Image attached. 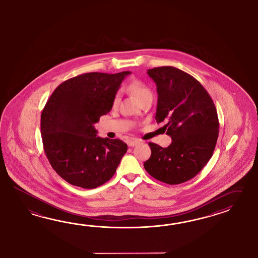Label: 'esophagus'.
Masks as SVG:
<instances>
[{
  "instance_id": "34e87169",
  "label": "esophagus",
  "mask_w": 258,
  "mask_h": 258,
  "mask_svg": "<svg viewBox=\"0 0 258 258\" xmlns=\"http://www.w3.org/2000/svg\"><path fill=\"white\" fill-rule=\"evenodd\" d=\"M138 144H140L139 140L133 139L131 140V141L127 143V146H128V147H135V146H137Z\"/></svg>"
}]
</instances>
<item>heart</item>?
Returning a JSON list of instances; mask_svg holds the SVG:
<instances>
[{
  "mask_svg": "<svg viewBox=\"0 0 258 258\" xmlns=\"http://www.w3.org/2000/svg\"><path fill=\"white\" fill-rule=\"evenodd\" d=\"M127 92H130L132 95H133L135 98L142 102L144 99L148 98H152V91L147 86V84H144L141 81H133L131 84L127 85L126 87ZM120 96L119 94H116L115 97L113 98V104H117L119 101Z\"/></svg>",
  "mask_w": 258,
  "mask_h": 258,
  "instance_id": "1",
  "label": "heart"
}]
</instances>
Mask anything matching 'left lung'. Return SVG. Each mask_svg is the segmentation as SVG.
<instances>
[{
    "mask_svg": "<svg viewBox=\"0 0 258 258\" xmlns=\"http://www.w3.org/2000/svg\"><path fill=\"white\" fill-rule=\"evenodd\" d=\"M157 85V123L167 121L168 147L149 143L144 166L154 178L170 185L188 181L209 162L216 147L219 120L209 93L194 77L173 67L147 70Z\"/></svg>",
    "mask_w": 258,
    "mask_h": 258,
    "instance_id": "obj_1",
    "label": "left lung"
}]
</instances>
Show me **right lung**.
Returning <instances> with one entry per match:
<instances>
[{
  "label": "right lung",
  "mask_w": 258,
  "mask_h": 258,
  "mask_svg": "<svg viewBox=\"0 0 258 258\" xmlns=\"http://www.w3.org/2000/svg\"><path fill=\"white\" fill-rule=\"evenodd\" d=\"M131 71L85 73L60 84L41 113L44 151L51 167L66 181L95 188L116 172L127 146L100 138L94 124L111 111L121 83Z\"/></svg>",
  "instance_id": "1"
}]
</instances>
